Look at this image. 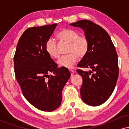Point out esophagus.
<instances>
[{
	"mask_svg": "<svg viewBox=\"0 0 129 129\" xmlns=\"http://www.w3.org/2000/svg\"><path fill=\"white\" fill-rule=\"evenodd\" d=\"M70 72L71 73V75H73L74 73H75V71L73 70H69Z\"/></svg>",
	"mask_w": 129,
	"mask_h": 129,
	"instance_id": "1",
	"label": "esophagus"
}]
</instances>
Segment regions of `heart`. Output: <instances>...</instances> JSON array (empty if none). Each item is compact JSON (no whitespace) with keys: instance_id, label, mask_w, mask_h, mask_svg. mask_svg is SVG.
Here are the masks:
<instances>
[{"instance_id":"obj_1","label":"heart","mask_w":129,"mask_h":129,"mask_svg":"<svg viewBox=\"0 0 129 129\" xmlns=\"http://www.w3.org/2000/svg\"><path fill=\"white\" fill-rule=\"evenodd\" d=\"M60 41L69 43L67 52L57 60V64L61 67L70 69L73 67L78 60V57H83L87 54L89 43L87 38L84 35H79L78 31L72 29L64 28L57 34ZM45 50L47 54L53 58H57L59 56L57 44L54 39L50 38L45 43Z\"/></svg>"}]
</instances>
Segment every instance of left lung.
Segmentation results:
<instances>
[{
	"instance_id": "obj_1",
	"label": "left lung",
	"mask_w": 129,
	"mask_h": 129,
	"mask_svg": "<svg viewBox=\"0 0 129 129\" xmlns=\"http://www.w3.org/2000/svg\"><path fill=\"white\" fill-rule=\"evenodd\" d=\"M70 25L83 29L89 43L87 54L77 66L91 69L88 72L76 70L83 80L81 98L87 104L100 106L109 98L116 86L119 75L116 49L107 31L94 22L81 20Z\"/></svg>"
}]
</instances>
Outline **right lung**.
<instances>
[{
  "label": "right lung",
  "mask_w": 129,
  "mask_h": 129,
  "mask_svg": "<svg viewBox=\"0 0 129 129\" xmlns=\"http://www.w3.org/2000/svg\"><path fill=\"white\" fill-rule=\"evenodd\" d=\"M57 23L26 29L17 43L14 73L23 95L39 110L51 112L59 107L62 90L70 77L67 68L58 69L45 50V43ZM52 73L50 76L48 73Z\"/></svg>",
  "instance_id": "right-lung-1"
}]
</instances>
